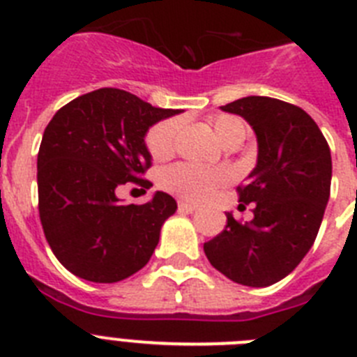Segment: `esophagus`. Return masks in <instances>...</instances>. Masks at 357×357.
Returning <instances> with one entry per match:
<instances>
[{
    "mask_svg": "<svg viewBox=\"0 0 357 357\" xmlns=\"http://www.w3.org/2000/svg\"><path fill=\"white\" fill-rule=\"evenodd\" d=\"M195 209H197V206H195V204H189V202L178 200V211H182V213H193Z\"/></svg>",
    "mask_w": 357,
    "mask_h": 357,
    "instance_id": "esophagus-1",
    "label": "esophagus"
}]
</instances>
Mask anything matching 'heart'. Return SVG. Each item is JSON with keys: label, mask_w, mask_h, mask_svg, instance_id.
<instances>
[{"label": "heart", "mask_w": 357, "mask_h": 357, "mask_svg": "<svg viewBox=\"0 0 357 357\" xmlns=\"http://www.w3.org/2000/svg\"><path fill=\"white\" fill-rule=\"evenodd\" d=\"M181 118H168L155 123L146 132V143L150 155L157 160L168 159L175 153L181 132ZM218 141L227 148H236L245 141L248 128L241 118L232 114H218L209 119ZM232 181V173L227 168H202L191 162L172 164L162 169L159 182L166 191L184 198V200H202L214 189L222 188Z\"/></svg>", "instance_id": "1"}]
</instances>
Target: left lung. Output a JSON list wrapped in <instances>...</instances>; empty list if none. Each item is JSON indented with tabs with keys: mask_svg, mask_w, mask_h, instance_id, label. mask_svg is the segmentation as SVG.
<instances>
[{
	"mask_svg": "<svg viewBox=\"0 0 357 357\" xmlns=\"http://www.w3.org/2000/svg\"><path fill=\"white\" fill-rule=\"evenodd\" d=\"M222 110L243 116L257 135V166L236 189L254 218L227 214L225 229L204 252L230 280L264 288L291 273L317 239L331 195V150L313 118L293 103L247 96Z\"/></svg>",
	"mask_w": 357,
	"mask_h": 357,
	"instance_id": "8db88e82",
	"label": "left lung"
}]
</instances>
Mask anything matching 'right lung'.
<instances>
[{
    "label": "right lung",
    "instance_id": "1",
    "mask_svg": "<svg viewBox=\"0 0 357 357\" xmlns=\"http://www.w3.org/2000/svg\"><path fill=\"white\" fill-rule=\"evenodd\" d=\"M178 112L103 87L66 103L48 123L37 153L39 216L53 254L73 275L118 282L150 261L176 202L157 191L143 206H121L116 189L125 182L148 189L144 134Z\"/></svg>",
    "mask_w": 357,
    "mask_h": 357
}]
</instances>
